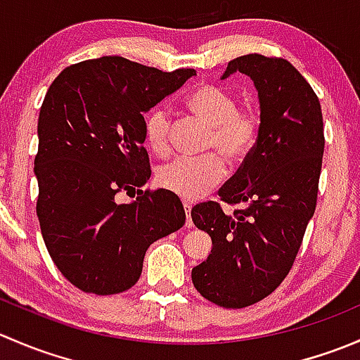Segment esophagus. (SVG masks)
Listing matches in <instances>:
<instances>
[{
  "label": "esophagus",
  "instance_id": "34e87169",
  "mask_svg": "<svg viewBox=\"0 0 360 360\" xmlns=\"http://www.w3.org/2000/svg\"><path fill=\"white\" fill-rule=\"evenodd\" d=\"M184 212H186V226L191 228L193 226V221H191V203L190 202H183Z\"/></svg>",
  "mask_w": 360,
  "mask_h": 360
}]
</instances>
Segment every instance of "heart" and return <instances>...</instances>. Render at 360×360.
<instances>
[{"label":"heart","mask_w":360,"mask_h":360,"mask_svg":"<svg viewBox=\"0 0 360 360\" xmlns=\"http://www.w3.org/2000/svg\"><path fill=\"white\" fill-rule=\"evenodd\" d=\"M186 108L209 129L200 158H176L162 165L157 181L163 190L197 200L223 181L226 167L242 165L259 143L263 118L252 106H238L230 90L203 83L188 96ZM144 139L158 157L170 151V112L155 108L144 120Z\"/></svg>","instance_id":"obj_1"}]
</instances>
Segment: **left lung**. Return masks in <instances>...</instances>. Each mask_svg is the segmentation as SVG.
<instances>
[{"mask_svg": "<svg viewBox=\"0 0 360 360\" xmlns=\"http://www.w3.org/2000/svg\"><path fill=\"white\" fill-rule=\"evenodd\" d=\"M252 78L261 106L259 143L219 190L221 202L191 209L212 250L191 270L195 289L223 308L264 300L288 277L317 205L324 122L317 94L289 60L248 53L228 63L223 78Z\"/></svg>", "mask_w": 360, "mask_h": 360, "instance_id": "obj_1", "label": "left lung"}]
</instances>
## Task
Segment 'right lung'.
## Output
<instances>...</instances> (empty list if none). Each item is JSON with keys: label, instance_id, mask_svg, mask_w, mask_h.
Listing matches in <instances>:
<instances>
[{"label": "right lung", "instance_id": "obj_1", "mask_svg": "<svg viewBox=\"0 0 360 360\" xmlns=\"http://www.w3.org/2000/svg\"><path fill=\"white\" fill-rule=\"evenodd\" d=\"M193 75L108 56L72 64L50 85L38 118L36 214L50 257L79 291L130 289L148 248L186 221L174 193L139 190L151 176L143 112ZM136 189L134 202H115Z\"/></svg>", "mask_w": 360, "mask_h": 360}]
</instances>
